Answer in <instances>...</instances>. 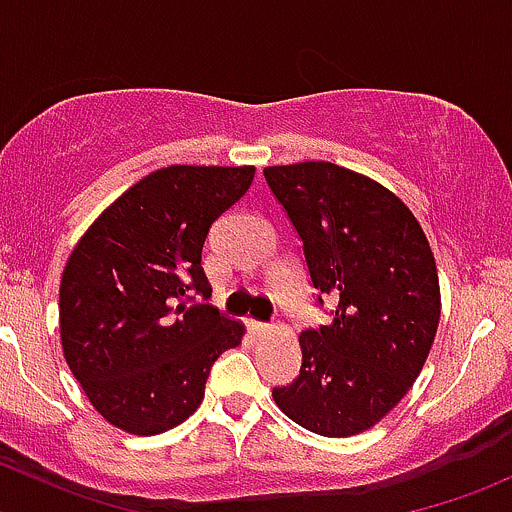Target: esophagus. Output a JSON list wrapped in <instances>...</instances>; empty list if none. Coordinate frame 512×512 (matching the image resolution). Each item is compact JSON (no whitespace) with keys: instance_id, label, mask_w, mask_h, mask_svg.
<instances>
[{"instance_id":"34e87169","label":"esophagus","mask_w":512,"mask_h":512,"mask_svg":"<svg viewBox=\"0 0 512 512\" xmlns=\"http://www.w3.org/2000/svg\"><path fill=\"white\" fill-rule=\"evenodd\" d=\"M250 332H252V334H257V337H260V334H267V332H270V327H267L265 322H252V319H250Z\"/></svg>"}]
</instances>
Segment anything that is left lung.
I'll return each instance as SVG.
<instances>
[{"label": "left lung", "instance_id": "obj_1", "mask_svg": "<svg viewBox=\"0 0 512 512\" xmlns=\"http://www.w3.org/2000/svg\"><path fill=\"white\" fill-rule=\"evenodd\" d=\"M265 180L302 237L312 285L334 319L299 334L302 369L272 389L307 431L347 438L381 421L414 386L441 319L436 260L404 200L327 160L270 165Z\"/></svg>", "mask_w": 512, "mask_h": 512}]
</instances>
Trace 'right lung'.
<instances>
[{
	"label": "right lung",
	"instance_id": "add662e5",
	"mask_svg": "<svg viewBox=\"0 0 512 512\" xmlns=\"http://www.w3.org/2000/svg\"><path fill=\"white\" fill-rule=\"evenodd\" d=\"M255 165H168L113 200L76 242L59 287L71 374L111 426L156 436L193 416L210 366L245 337L200 267L210 225L250 190Z\"/></svg>",
	"mask_w": 512,
	"mask_h": 512
}]
</instances>
